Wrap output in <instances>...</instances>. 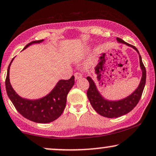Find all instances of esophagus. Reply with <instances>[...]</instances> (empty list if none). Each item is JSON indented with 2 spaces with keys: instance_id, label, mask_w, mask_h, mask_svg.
<instances>
[{
  "instance_id": "1",
  "label": "esophagus",
  "mask_w": 156,
  "mask_h": 156,
  "mask_svg": "<svg viewBox=\"0 0 156 156\" xmlns=\"http://www.w3.org/2000/svg\"><path fill=\"white\" fill-rule=\"evenodd\" d=\"M74 76H75V79H76V80L80 79V78L82 77L81 73H79V72H76V73L74 74Z\"/></svg>"
}]
</instances>
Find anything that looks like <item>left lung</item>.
<instances>
[{
	"mask_svg": "<svg viewBox=\"0 0 156 156\" xmlns=\"http://www.w3.org/2000/svg\"><path fill=\"white\" fill-rule=\"evenodd\" d=\"M116 39H117L118 42L126 44L128 46H131L136 51V52L139 54V57H140V65L142 75L140 85L135 89L134 92L126 98L118 101H112L105 99L97 90L96 84L94 82L92 78L91 77L86 78V79L89 82V87L87 91V97L91 106L99 115L106 118H110V119L120 117V116L125 115V114H127L128 112L132 111L141 98L146 82L145 67L144 66L143 62L142 61V57L139 53L137 48L134 46L129 44L128 43L125 42L124 41L119 37H117Z\"/></svg>",
	"mask_w": 156,
	"mask_h": 156,
	"instance_id": "left-lung-1",
	"label": "left lung"
}]
</instances>
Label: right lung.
<instances>
[{"mask_svg":"<svg viewBox=\"0 0 156 156\" xmlns=\"http://www.w3.org/2000/svg\"><path fill=\"white\" fill-rule=\"evenodd\" d=\"M44 40L35 41L26 45L25 47L34 44H39ZM14 58L9 64L5 78V89L8 97L16 110L23 117L35 123H47L55 121L62 115L67 102V96L75 83L73 76L68 80H60L48 94L38 99H27L20 97L13 89L9 80V70Z\"/></svg>","mask_w":156,"mask_h":156,"instance_id":"obj_1","label":"right lung"}]
</instances>
